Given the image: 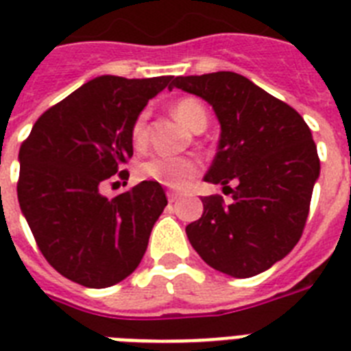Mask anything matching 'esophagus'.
Here are the masks:
<instances>
[{
    "label": "esophagus",
    "mask_w": 351,
    "mask_h": 351,
    "mask_svg": "<svg viewBox=\"0 0 351 351\" xmlns=\"http://www.w3.org/2000/svg\"><path fill=\"white\" fill-rule=\"evenodd\" d=\"M167 197H169V202H178L181 199V193H178V191H169Z\"/></svg>",
    "instance_id": "esophagus-1"
}]
</instances>
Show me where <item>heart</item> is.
<instances>
[{"label":"heart","instance_id":"obj_1","mask_svg":"<svg viewBox=\"0 0 351 351\" xmlns=\"http://www.w3.org/2000/svg\"><path fill=\"white\" fill-rule=\"evenodd\" d=\"M173 117L191 131H204L208 125V110L199 99L181 97L172 106ZM131 140L134 147H143L147 142V113L142 112L131 125ZM199 161L188 156L156 154L138 165L140 179L154 181L161 186L181 190L199 173Z\"/></svg>","mask_w":351,"mask_h":351}]
</instances>
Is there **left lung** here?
Segmentation results:
<instances>
[{
    "instance_id": "1",
    "label": "left lung",
    "mask_w": 351,
    "mask_h": 351,
    "mask_svg": "<svg viewBox=\"0 0 351 351\" xmlns=\"http://www.w3.org/2000/svg\"><path fill=\"white\" fill-rule=\"evenodd\" d=\"M172 88L208 101L220 122L204 181L237 184L229 206L220 195L202 199V217L186 226L191 247L230 277L261 274L291 252L304 232L319 178L309 125L289 104L229 71L179 76Z\"/></svg>"
}]
</instances>
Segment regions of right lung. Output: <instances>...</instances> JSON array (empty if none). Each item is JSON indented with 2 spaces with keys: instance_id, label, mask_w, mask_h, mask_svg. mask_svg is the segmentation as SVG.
Wrapping results in <instances>:
<instances>
[{
  "instance_id": "add662e5",
  "label": "right lung",
  "mask_w": 351,
  "mask_h": 351,
  "mask_svg": "<svg viewBox=\"0 0 351 351\" xmlns=\"http://www.w3.org/2000/svg\"><path fill=\"white\" fill-rule=\"evenodd\" d=\"M172 80L95 77L42 113L21 145V211L42 256L69 280L113 286L142 261L167 206L163 188L142 181L113 199L101 190L130 178L122 165L133 156L131 125Z\"/></svg>"
}]
</instances>
